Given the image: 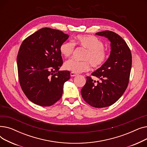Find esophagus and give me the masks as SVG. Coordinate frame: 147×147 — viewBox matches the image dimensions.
I'll use <instances>...</instances> for the list:
<instances>
[{
	"label": "esophagus",
	"mask_w": 147,
	"mask_h": 147,
	"mask_svg": "<svg viewBox=\"0 0 147 147\" xmlns=\"http://www.w3.org/2000/svg\"><path fill=\"white\" fill-rule=\"evenodd\" d=\"M70 75H71V77H74V76H76L78 75V74L76 73H74V72H71Z\"/></svg>",
	"instance_id": "1"
}]
</instances>
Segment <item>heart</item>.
Instances as JSON below:
<instances>
[{"instance_id":"heart-1","label":"heart","mask_w":147,"mask_h":147,"mask_svg":"<svg viewBox=\"0 0 147 147\" xmlns=\"http://www.w3.org/2000/svg\"><path fill=\"white\" fill-rule=\"evenodd\" d=\"M80 45L86 49L83 59L79 61L69 59L64 63L65 69L74 73L87 71L90 69V64L94 68L102 66L107 58V52L104 48L103 42L97 37L92 35H79L72 41H65L59 46V52L65 58L71 57L74 51L75 44Z\"/></svg>"}]
</instances>
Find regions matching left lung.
Segmentation results:
<instances>
[{
    "label": "left lung",
    "mask_w": 147,
    "mask_h": 147,
    "mask_svg": "<svg viewBox=\"0 0 147 147\" xmlns=\"http://www.w3.org/2000/svg\"><path fill=\"white\" fill-rule=\"evenodd\" d=\"M95 34L104 36L111 42L110 55L101 67L92 73L100 80L96 83L91 77H86L81 94L92 107L103 108L114 104L126 90L132 67V54L126 42L115 33L106 30Z\"/></svg>",
    "instance_id": "obj_1"
}]
</instances>
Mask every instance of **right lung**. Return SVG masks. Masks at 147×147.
I'll return each mask as SVG.
<instances>
[{
  "instance_id": "add662e5",
  "label": "right lung",
  "mask_w": 147,
  "mask_h": 147,
  "mask_svg": "<svg viewBox=\"0 0 147 147\" xmlns=\"http://www.w3.org/2000/svg\"><path fill=\"white\" fill-rule=\"evenodd\" d=\"M69 36L60 30L42 28L22 42L17 56L18 78L30 101L48 107L61 98L69 71H59L63 59L59 46Z\"/></svg>"
}]
</instances>
